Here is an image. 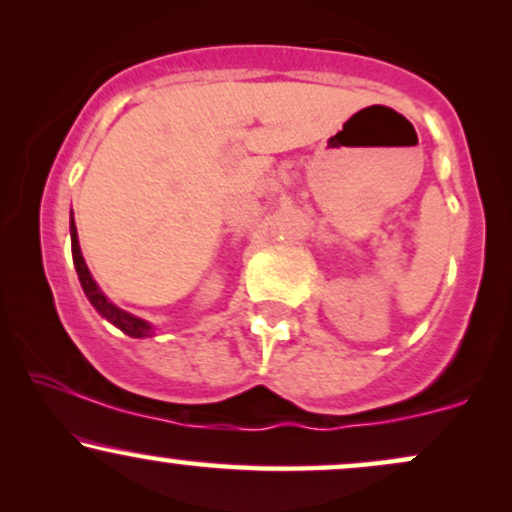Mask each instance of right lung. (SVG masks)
<instances>
[{"mask_svg":"<svg viewBox=\"0 0 512 512\" xmlns=\"http://www.w3.org/2000/svg\"><path fill=\"white\" fill-rule=\"evenodd\" d=\"M71 252H73V264H76V272H78V279H80V286H83L85 295H88V300L95 307L97 312L104 319H109L114 326H119L123 334L133 336V338H145L152 334V326L143 322V319L128 315V312H123L116 307L114 303H109L107 295L100 291V286H97L95 279H92L88 267H85V260L83 255H80V245H78V233H76V224H73V217H71Z\"/></svg>","mask_w":512,"mask_h":512,"instance_id":"1","label":"right lung"}]
</instances>
